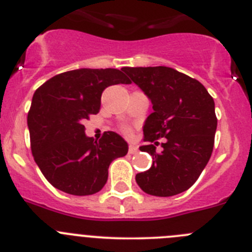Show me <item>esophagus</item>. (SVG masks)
Here are the masks:
<instances>
[{
    "label": "esophagus",
    "instance_id": "obj_1",
    "mask_svg": "<svg viewBox=\"0 0 252 252\" xmlns=\"http://www.w3.org/2000/svg\"><path fill=\"white\" fill-rule=\"evenodd\" d=\"M137 150H138V148L135 147V145H133V144L129 145V153H130V154H134V153H137Z\"/></svg>",
    "mask_w": 252,
    "mask_h": 252
}]
</instances>
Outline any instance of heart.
<instances>
[{"label":"heart","instance_id":"obj_1","mask_svg":"<svg viewBox=\"0 0 252 252\" xmlns=\"http://www.w3.org/2000/svg\"><path fill=\"white\" fill-rule=\"evenodd\" d=\"M124 131H126V133L128 134V133H129V129H128V128H126V129H124Z\"/></svg>","mask_w":252,"mask_h":252}]
</instances>
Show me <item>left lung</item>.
<instances>
[{
	"instance_id": "8db88e82",
	"label": "left lung",
	"mask_w": 252,
	"mask_h": 252,
	"mask_svg": "<svg viewBox=\"0 0 252 252\" xmlns=\"http://www.w3.org/2000/svg\"><path fill=\"white\" fill-rule=\"evenodd\" d=\"M153 104L154 112L145 119L143 131L153 164L135 175L140 189L154 196H173L189 189L208 164L218 126L215 103L196 79L173 68L126 67ZM164 138L163 150H155Z\"/></svg>"
}]
</instances>
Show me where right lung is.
I'll return each mask as SVG.
<instances>
[{
  "label": "right lung",
  "mask_w": 252,
  "mask_h": 252,
  "mask_svg": "<svg viewBox=\"0 0 252 252\" xmlns=\"http://www.w3.org/2000/svg\"><path fill=\"white\" fill-rule=\"evenodd\" d=\"M129 84L122 70H68L42 84L33 94L27 124L31 149L47 180L70 195H92L108 180L114 159L128 153V143L114 131H105L99 142L87 137L83 122L100 109L107 87Z\"/></svg>",
  "instance_id": "add662e5"
}]
</instances>
